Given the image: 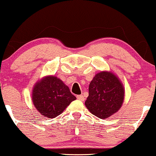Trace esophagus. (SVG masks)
Instances as JSON below:
<instances>
[{
  "label": "esophagus",
  "instance_id": "34e87169",
  "mask_svg": "<svg viewBox=\"0 0 156 156\" xmlns=\"http://www.w3.org/2000/svg\"><path fill=\"white\" fill-rule=\"evenodd\" d=\"M76 98H77V99H79V100H81V101L85 100V98H84V97H83V95L76 96Z\"/></svg>",
  "mask_w": 156,
  "mask_h": 156
}]
</instances>
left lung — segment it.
Listing matches in <instances>:
<instances>
[{
  "label": "left lung",
  "instance_id": "left-lung-1",
  "mask_svg": "<svg viewBox=\"0 0 156 156\" xmlns=\"http://www.w3.org/2000/svg\"><path fill=\"white\" fill-rule=\"evenodd\" d=\"M125 99V87L111 71L97 73L89 85V95L85 105L99 119L109 118L120 109Z\"/></svg>",
  "mask_w": 156,
  "mask_h": 156
}]
</instances>
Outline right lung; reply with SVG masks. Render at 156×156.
<instances>
[{
	"mask_svg": "<svg viewBox=\"0 0 156 156\" xmlns=\"http://www.w3.org/2000/svg\"><path fill=\"white\" fill-rule=\"evenodd\" d=\"M31 99L42 116L52 119L60 115L76 98L60 79L49 75L35 83Z\"/></svg>",
	"mask_w": 156,
	"mask_h": 156,
	"instance_id": "add662e5",
	"label": "right lung"
}]
</instances>
